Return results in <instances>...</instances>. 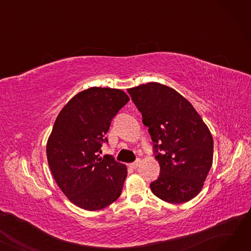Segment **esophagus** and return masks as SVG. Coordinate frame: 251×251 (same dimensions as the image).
Returning <instances> with one entry per match:
<instances>
[{"mask_svg":"<svg viewBox=\"0 0 251 251\" xmlns=\"http://www.w3.org/2000/svg\"><path fill=\"white\" fill-rule=\"evenodd\" d=\"M140 163H141V160H140V159H137L134 163H131V164L129 165V167H130L131 169H136V168L140 165Z\"/></svg>","mask_w":251,"mask_h":251,"instance_id":"1","label":"esophagus"}]
</instances>
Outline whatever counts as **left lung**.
<instances>
[{
  "label": "left lung",
  "mask_w": 251,
  "mask_h": 251,
  "mask_svg": "<svg viewBox=\"0 0 251 251\" xmlns=\"http://www.w3.org/2000/svg\"><path fill=\"white\" fill-rule=\"evenodd\" d=\"M153 141L160 176L151 183L164 201L183 203L201 192L213 164L214 140L193 105L157 82L127 89Z\"/></svg>",
  "instance_id": "obj_1"
}]
</instances>
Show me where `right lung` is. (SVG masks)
Here are the masks:
<instances>
[{
  "label": "right lung",
  "mask_w": 251,
  "mask_h": 251,
  "mask_svg": "<svg viewBox=\"0 0 251 251\" xmlns=\"http://www.w3.org/2000/svg\"><path fill=\"white\" fill-rule=\"evenodd\" d=\"M129 101L121 89L90 87L73 97L58 115L47 143L50 172L75 205L99 210L120 196L127 168L100 157L113 118Z\"/></svg>",
  "instance_id": "obj_1"
}]
</instances>
